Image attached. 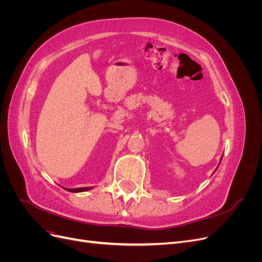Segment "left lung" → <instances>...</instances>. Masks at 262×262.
I'll list each match as a JSON object with an SVG mask.
<instances>
[{
	"mask_svg": "<svg viewBox=\"0 0 262 262\" xmlns=\"http://www.w3.org/2000/svg\"><path fill=\"white\" fill-rule=\"evenodd\" d=\"M221 160H222V158H221ZM219 165H220V164H219Z\"/></svg>",
	"mask_w": 262,
	"mask_h": 262,
	"instance_id": "8db88e82",
	"label": "left lung"
}]
</instances>
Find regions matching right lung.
<instances>
[{
  "label": "right lung",
  "instance_id": "1",
  "mask_svg": "<svg viewBox=\"0 0 262 262\" xmlns=\"http://www.w3.org/2000/svg\"><path fill=\"white\" fill-rule=\"evenodd\" d=\"M93 189V187H84V188H75V189H67L70 192H83V191H89V190Z\"/></svg>",
  "mask_w": 262,
  "mask_h": 262
}]
</instances>
